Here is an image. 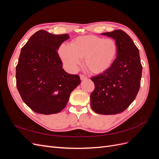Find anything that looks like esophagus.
I'll return each mask as SVG.
<instances>
[{"instance_id": "obj_1", "label": "esophagus", "mask_w": 159, "mask_h": 159, "mask_svg": "<svg viewBox=\"0 0 159 159\" xmlns=\"http://www.w3.org/2000/svg\"><path fill=\"white\" fill-rule=\"evenodd\" d=\"M80 79H81V81L85 80H86V79L88 78L87 77H86L85 75H82V74H80Z\"/></svg>"}]
</instances>
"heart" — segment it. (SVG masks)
I'll use <instances>...</instances> for the list:
<instances>
[{
	"label": "heart",
	"instance_id": "1",
	"mask_svg": "<svg viewBox=\"0 0 159 159\" xmlns=\"http://www.w3.org/2000/svg\"><path fill=\"white\" fill-rule=\"evenodd\" d=\"M117 51V43L111 38L87 35L75 38L70 45H61L57 53L70 71H76L81 58H84L86 68L93 74H102L113 64Z\"/></svg>",
	"mask_w": 159,
	"mask_h": 159
}]
</instances>
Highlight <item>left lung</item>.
I'll list each match as a JSON object with an SVG mask.
<instances>
[{
	"label": "left lung",
	"mask_w": 159,
	"mask_h": 159,
	"mask_svg": "<svg viewBox=\"0 0 159 159\" xmlns=\"http://www.w3.org/2000/svg\"><path fill=\"white\" fill-rule=\"evenodd\" d=\"M101 34L114 39L118 51L111 67L91 78L95 84L91 107L98 114L115 115L124 111L135 99L143 67L139 49L127 33L116 30Z\"/></svg>",
	"instance_id": "1"
}]
</instances>
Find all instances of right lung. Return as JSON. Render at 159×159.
<instances>
[{"label": "right lung", "mask_w": 159, "mask_h": 159, "mask_svg": "<svg viewBox=\"0 0 159 159\" xmlns=\"http://www.w3.org/2000/svg\"><path fill=\"white\" fill-rule=\"evenodd\" d=\"M69 38L67 34L56 35L40 30L22 48L16 68V86L23 102L36 113L60 112L81 82L78 75L62 68L57 52Z\"/></svg>", "instance_id": "obj_1"}]
</instances>
